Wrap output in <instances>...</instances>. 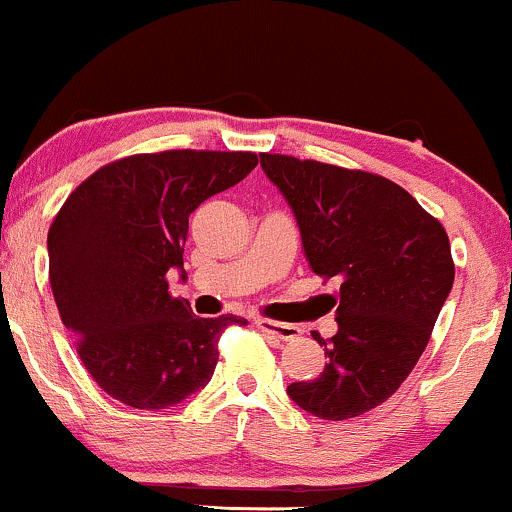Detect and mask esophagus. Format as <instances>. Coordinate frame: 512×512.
<instances>
[{
  "label": "esophagus",
  "mask_w": 512,
  "mask_h": 512,
  "mask_svg": "<svg viewBox=\"0 0 512 512\" xmlns=\"http://www.w3.org/2000/svg\"><path fill=\"white\" fill-rule=\"evenodd\" d=\"M255 326L260 331H264V334H272L276 338H281V341H295V338L303 336V329H300L298 324H283V322H272V319L257 317Z\"/></svg>",
  "instance_id": "obj_1"
}]
</instances>
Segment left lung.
Returning <instances> with one entry per match:
<instances>
[{"label":"left lung","instance_id":"8db88e82","mask_svg":"<svg viewBox=\"0 0 512 512\" xmlns=\"http://www.w3.org/2000/svg\"><path fill=\"white\" fill-rule=\"evenodd\" d=\"M262 171L298 221L310 269L341 283L329 295L338 331L326 365L288 396L319 420H348L398 391L427 348L455 267L446 231L389 178L286 155H260Z\"/></svg>","mask_w":512,"mask_h":512}]
</instances>
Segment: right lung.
I'll return each mask as SVG.
<instances>
[{
    "instance_id": "1",
    "label": "right lung",
    "mask_w": 512,
    "mask_h": 512,
    "mask_svg": "<svg viewBox=\"0 0 512 512\" xmlns=\"http://www.w3.org/2000/svg\"><path fill=\"white\" fill-rule=\"evenodd\" d=\"M257 166L252 152L169 150L102 166L69 195L47 236L61 322L102 391L138 410L181 403L212 379L219 334L245 319L197 317L169 293L188 217Z\"/></svg>"
}]
</instances>
